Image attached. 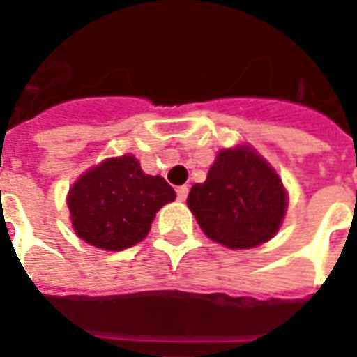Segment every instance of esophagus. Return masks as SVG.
<instances>
[{
	"label": "esophagus",
	"instance_id": "esophagus-1",
	"mask_svg": "<svg viewBox=\"0 0 357 357\" xmlns=\"http://www.w3.org/2000/svg\"><path fill=\"white\" fill-rule=\"evenodd\" d=\"M187 193H189V187H187V185H181V187H178V189H176V195H178L179 201H185Z\"/></svg>",
	"mask_w": 357,
	"mask_h": 357
}]
</instances>
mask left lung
<instances>
[{
    "label": "left lung",
    "mask_w": 357,
    "mask_h": 357,
    "mask_svg": "<svg viewBox=\"0 0 357 357\" xmlns=\"http://www.w3.org/2000/svg\"><path fill=\"white\" fill-rule=\"evenodd\" d=\"M187 206L206 237L229 248H252L277 233L287 193L279 176L252 149H224L206 181L191 187Z\"/></svg>",
    "instance_id": "left-lung-1"
}]
</instances>
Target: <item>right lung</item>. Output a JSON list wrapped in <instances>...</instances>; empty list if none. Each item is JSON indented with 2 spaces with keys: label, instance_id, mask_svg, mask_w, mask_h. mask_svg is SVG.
<instances>
[{
  "label": "right lung",
  "instance_id": "obj_1",
  "mask_svg": "<svg viewBox=\"0 0 357 357\" xmlns=\"http://www.w3.org/2000/svg\"><path fill=\"white\" fill-rule=\"evenodd\" d=\"M174 199L160 176H147L126 155L84 174L68 193V208L78 237L102 250H124L147 237L156 212Z\"/></svg>",
  "mask_w": 357,
  "mask_h": 357
}]
</instances>
